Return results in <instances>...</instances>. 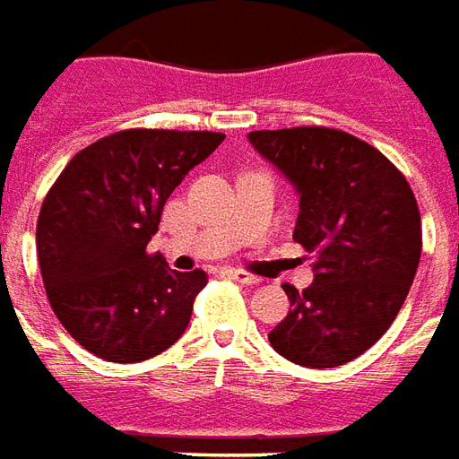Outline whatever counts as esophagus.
I'll list each match as a JSON object with an SVG mask.
<instances>
[{"instance_id": "1", "label": "esophagus", "mask_w": 459, "mask_h": 459, "mask_svg": "<svg viewBox=\"0 0 459 459\" xmlns=\"http://www.w3.org/2000/svg\"><path fill=\"white\" fill-rule=\"evenodd\" d=\"M230 276L237 279L239 284H247V287H255V284H259V276L249 274V272H245V269H230Z\"/></svg>"}]
</instances>
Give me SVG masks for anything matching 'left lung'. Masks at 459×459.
Instances as JSON below:
<instances>
[{"label": "left lung", "mask_w": 459, "mask_h": 459, "mask_svg": "<svg viewBox=\"0 0 459 459\" xmlns=\"http://www.w3.org/2000/svg\"><path fill=\"white\" fill-rule=\"evenodd\" d=\"M247 138L297 190L294 239L316 255L311 287H284L291 308L269 343L297 366H343L388 331L411 291L422 249L415 195L383 152L349 133L281 128Z\"/></svg>", "instance_id": "1"}]
</instances>
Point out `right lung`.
Listing matches in <instances>:
<instances>
[{"mask_svg":"<svg viewBox=\"0 0 459 459\" xmlns=\"http://www.w3.org/2000/svg\"><path fill=\"white\" fill-rule=\"evenodd\" d=\"M224 141L210 131H120L74 155L41 204L37 252L51 308L99 359L138 363L185 333L207 274L148 255L162 207Z\"/></svg>","mask_w":459,"mask_h":459,"instance_id":"right-lung-1","label":"right lung"}]
</instances>
